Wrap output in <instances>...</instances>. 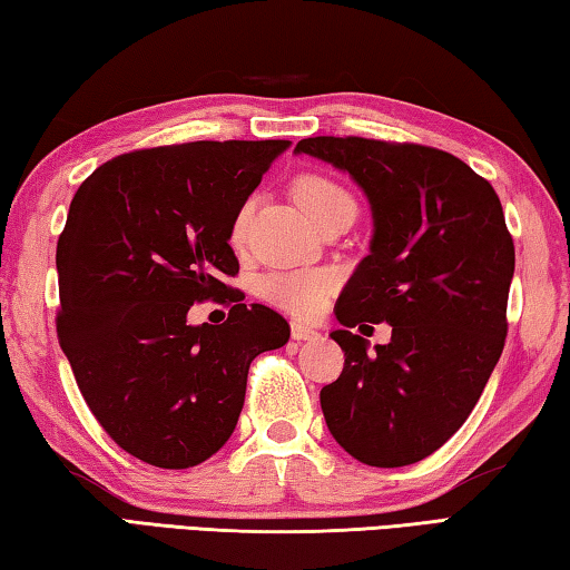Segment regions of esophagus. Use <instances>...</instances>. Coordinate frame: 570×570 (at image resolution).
I'll list each match as a JSON object with an SVG mask.
<instances>
[{"mask_svg":"<svg viewBox=\"0 0 570 570\" xmlns=\"http://www.w3.org/2000/svg\"><path fill=\"white\" fill-rule=\"evenodd\" d=\"M316 336H318V334H316V331H314L312 326L298 324V321H294V324H292V338L298 341V344H302V341H308V338H316Z\"/></svg>","mask_w":570,"mask_h":570,"instance_id":"esophagus-1","label":"esophagus"}]
</instances>
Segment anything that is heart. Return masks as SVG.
Returning <instances> with one entry per match:
<instances>
[{
  "label": "heart",
  "mask_w": 570,
  "mask_h": 570,
  "mask_svg": "<svg viewBox=\"0 0 570 570\" xmlns=\"http://www.w3.org/2000/svg\"><path fill=\"white\" fill-rule=\"evenodd\" d=\"M296 199L304 206L314 222H321L324 216L341 212V209H354L356 199L344 184L326 177V174H308L296 181ZM254 214V202H246L239 206V212L234 214L229 242L234 249H242L246 244V234H249ZM334 276L321 268H286V272H268L258 282V292L268 304H274L284 312L294 314L298 318H312L324 312L331 292H334Z\"/></svg>",
  "instance_id": "obj_1"
}]
</instances>
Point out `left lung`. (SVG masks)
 Here are the masks:
<instances>
[{
	"mask_svg": "<svg viewBox=\"0 0 570 570\" xmlns=\"http://www.w3.org/2000/svg\"><path fill=\"white\" fill-rule=\"evenodd\" d=\"M294 151L348 171L374 214L371 254L336 304L344 371L321 389L326 426L361 463H416L463 426L509 334L515 249L499 194L423 144L312 137ZM366 320L392 324L389 345L368 352L350 331Z\"/></svg>",
	"mask_w": 570,
	"mask_h": 570,
	"instance_id": "8db88e82",
	"label": "left lung"
}]
</instances>
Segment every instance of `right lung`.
I'll list each match as a JSON object with an SVG mask.
<instances>
[{
	"instance_id": "add662e5",
	"label": "right lung",
	"mask_w": 570,
	"mask_h": 570,
	"mask_svg": "<svg viewBox=\"0 0 570 570\" xmlns=\"http://www.w3.org/2000/svg\"><path fill=\"white\" fill-rule=\"evenodd\" d=\"M266 141H189L114 157L81 181L57 242L59 346L111 441L159 469H191L236 429L252 361L288 324L242 304L229 229L272 161ZM232 305L219 327L191 303Z\"/></svg>"
}]
</instances>
